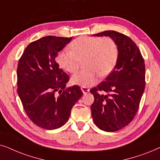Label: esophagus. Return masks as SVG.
I'll list each match as a JSON object with an SVG mask.
<instances>
[{
  "mask_svg": "<svg viewBox=\"0 0 160 160\" xmlns=\"http://www.w3.org/2000/svg\"><path fill=\"white\" fill-rule=\"evenodd\" d=\"M81 90H82V93H83L84 94H86V93H88V92H89V89H88V88H86V87H82V88H81Z\"/></svg>",
  "mask_w": 160,
  "mask_h": 160,
  "instance_id": "1",
  "label": "esophagus"
}]
</instances>
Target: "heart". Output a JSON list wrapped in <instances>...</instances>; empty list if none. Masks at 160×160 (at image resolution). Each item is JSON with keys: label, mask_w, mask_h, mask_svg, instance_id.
I'll return each instance as SVG.
<instances>
[{"label": "heart", "mask_w": 160, "mask_h": 160, "mask_svg": "<svg viewBox=\"0 0 160 160\" xmlns=\"http://www.w3.org/2000/svg\"><path fill=\"white\" fill-rule=\"evenodd\" d=\"M70 50H63L57 55L56 60L63 70L73 73L81 61L86 69L76 72L71 78L72 84L90 87L101 77L108 76L113 71L118 60L116 42L111 38L82 37L72 41Z\"/></svg>", "instance_id": "heart-1"}]
</instances>
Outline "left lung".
Masks as SVG:
<instances>
[{
	"instance_id": "left-lung-1",
	"label": "left lung",
	"mask_w": 160,
	"mask_h": 160,
	"mask_svg": "<svg viewBox=\"0 0 160 160\" xmlns=\"http://www.w3.org/2000/svg\"><path fill=\"white\" fill-rule=\"evenodd\" d=\"M93 36L109 37L118 48L114 70L90 91L94 97L91 110L95 124L103 131L116 132L127 126L139 108L146 85L144 60L136 44L124 34L106 31ZM99 91L107 94H99Z\"/></svg>"
}]
</instances>
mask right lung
Returning <instances> with one entry per match:
<instances>
[{"label": "right lung", "instance_id": "right-lung-1", "mask_svg": "<svg viewBox=\"0 0 160 160\" xmlns=\"http://www.w3.org/2000/svg\"><path fill=\"white\" fill-rule=\"evenodd\" d=\"M72 39L42 37L30 43L19 60L18 95L28 118L43 129L51 130L64 125L72 107L83 94L78 86L66 88L69 78L55 61L58 52Z\"/></svg>", "mask_w": 160, "mask_h": 160}]
</instances>
